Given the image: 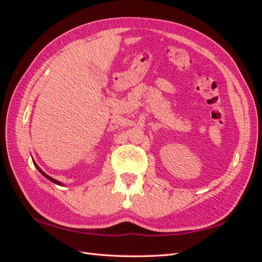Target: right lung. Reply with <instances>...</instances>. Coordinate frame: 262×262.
Instances as JSON below:
<instances>
[{
  "label": "right lung",
  "instance_id": "1",
  "mask_svg": "<svg viewBox=\"0 0 262 262\" xmlns=\"http://www.w3.org/2000/svg\"><path fill=\"white\" fill-rule=\"evenodd\" d=\"M34 165H35V166H36V167H37V169H38V170H39V171H40V172H41V173H42V175H43V176H45V177H46V178H48V179H49V180H50V181H52V182H54V184H57V185H60V186H61V185H62V184H61V182H59V181H58V180H55V179H53V178H51V177H50V176H48V175H47V173H45V172H43V171H42V170H41V169H40V168H39V167H38V165H37V164H36V163H34Z\"/></svg>",
  "mask_w": 262,
  "mask_h": 262
}]
</instances>
